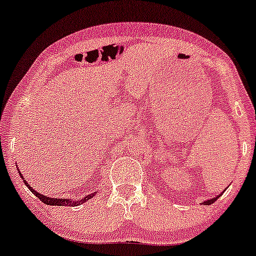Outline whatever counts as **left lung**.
Segmentation results:
<instances>
[{"label":"left lung","instance_id":"8db88e82","mask_svg":"<svg viewBox=\"0 0 256 256\" xmlns=\"http://www.w3.org/2000/svg\"><path fill=\"white\" fill-rule=\"evenodd\" d=\"M220 196H222V194H220V195H218V196H216V198H208V200H206V201H204V204H206V206H208V204H212L214 201H216V200H218Z\"/></svg>","mask_w":256,"mask_h":256}]
</instances>
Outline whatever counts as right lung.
Instances as JSON below:
<instances>
[{
	"instance_id": "1",
	"label": "right lung",
	"mask_w": 256,
	"mask_h": 256,
	"mask_svg": "<svg viewBox=\"0 0 256 256\" xmlns=\"http://www.w3.org/2000/svg\"><path fill=\"white\" fill-rule=\"evenodd\" d=\"M19 174H20V177L24 179V176H22V173H20V171H19ZM24 183H25L26 186H28V189H30V192L34 194V196H37V198H40V201L44 202V204H48V206H73V207H74V206H80L82 204H84V202H86L88 200H90L91 198H94V196L96 195V192L89 194V195H86L83 198L78 200V201H77V200H76V201H74V200H72V198H49V196L43 195V194H40V192H37L36 190L32 189L31 185H28V180H26V179H24Z\"/></svg>"
}]
</instances>
